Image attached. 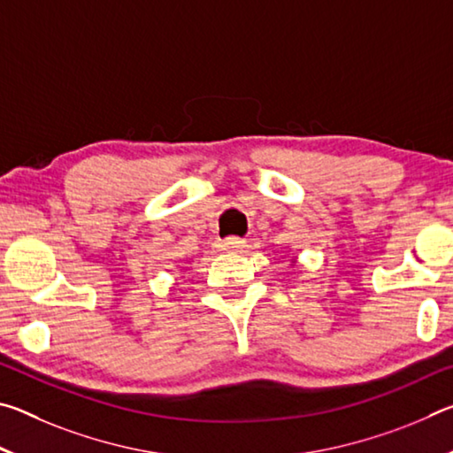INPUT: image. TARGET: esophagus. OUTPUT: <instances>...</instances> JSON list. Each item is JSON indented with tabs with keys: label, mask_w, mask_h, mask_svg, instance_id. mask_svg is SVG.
Instances as JSON below:
<instances>
[{
	"label": "esophagus",
	"mask_w": 453,
	"mask_h": 453,
	"mask_svg": "<svg viewBox=\"0 0 453 453\" xmlns=\"http://www.w3.org/2000/svg\"><path fill=\"white\" fill-rule=\"evenodd\" d=\"M243 243H245V242L240 240V237H227V240L218 243V248H219L221 251H234V250H240Z\"/></svg>",
	"instance_id": "1"
}]
</instances>
